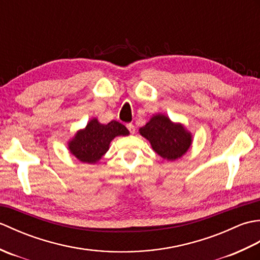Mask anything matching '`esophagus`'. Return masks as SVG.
<instances>
[{
    "label": "esophagus",
    "mask_w": 260,
    "mask_h": 260,
    "mask_svg": "<svg viewBox=\"0 0 260 260\" xmlns=\"http://www.w3.org/2000/svg\"><path fill=\"white\" fill-rule=\"evenodd\" d=\"M127 128H128L131 134H134L135 133V126L133 124H127Z\"/></svg>",
    "instance_id": "1"
}]
</instances>
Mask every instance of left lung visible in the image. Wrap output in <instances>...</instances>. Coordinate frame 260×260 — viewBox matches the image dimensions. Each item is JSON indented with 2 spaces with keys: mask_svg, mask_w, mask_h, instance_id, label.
<instances>
[{
  "mask_svg": "<svg viewBox=\"0 0 260 260\" xmlns=\"http://www.w3.org/2000/svg\"><path fill=\"white\" fill-rule=\"evenodd\" d=\"M139 133L150 142L154 152L168 161L182 157L192 145L191 132L164 114H154Z\"/></svg>",
  "mask_w": 260,
  "mask_h": 260,
  "instance_id": "obj_1",
  "label": "left lung"
}]
</instances>
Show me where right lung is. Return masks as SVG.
I'll list each match as a JSON object with an SVG mask.
<instances>
[{
    "label": "right lung",
    "instance_id": "right-lung-1",
    "mask_svg": "<svg viewBox=\"0 0 260 260\" xmlns=\"http://www.w3.org/2000/svg\"><path fill=\"white\" fill-rule=\"evenodd\" d=\"M127 135L129 132L123 124L112 120L105 125L95 117L88 121L85 128L77 131L68 142V150L81 163L95 164L109 150L115 137Z\"/></svg>",
    "mask_w": 260,
    "mask_h": 260
}]
</instances>
